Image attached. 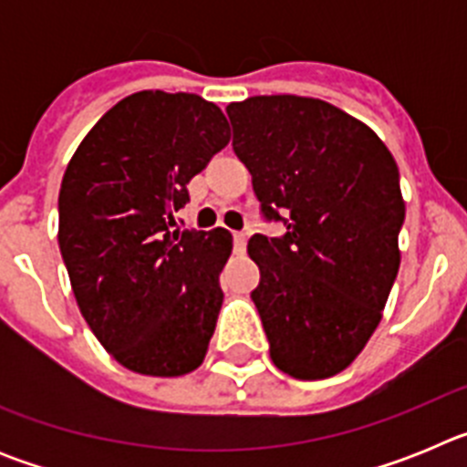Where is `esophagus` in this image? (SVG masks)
I'll use <instances>...</instances> for the list:
<instances>
[{
  "label": "esophagus",
  "instance_id": "34e87169",
  "mask_svg": "<svg viewBox=\"0 0 467 467\" xmlns=\"http://www.w3.org/2000/svg\"><path fill=\"white\" fill-rule=\"evenodd\" d=\"M245 234H243V231H234V247H236V253H243V250H245Z\"/></svg>",
  "mask_w": 467,
  "mask_h": 467
}]
</instances>
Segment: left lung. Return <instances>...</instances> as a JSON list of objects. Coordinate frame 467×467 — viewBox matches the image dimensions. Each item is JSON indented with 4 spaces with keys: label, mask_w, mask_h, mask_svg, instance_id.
Here are the masks:
<instances>
[{
    "label": "left lung",
    "mask_w": 467,
    "mask_h": 467,
    "mask_svg": "<svg viewBox=\"0 0 467 467\" xmlns=\"http://www.w3.org/2000/svg\"><path fill=\"white\" fill-rule=\"evenodd\" d=\"M226 114L264 222L285 224L247 241L271 360L327 379L365 348L398 275V163L372 128L316 98L254 95Z\"/></svg>",
    "instance_id": "1"
}]
</instances>
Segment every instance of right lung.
Returning a JSON list of instances; mask_svg holds the SVG:
<instances>
[{
    "label": "right lung",
    "mask_w": 467,
    "mask_h": 467,
    "mask_svg": "<svg viewBox=\"0 0 467 467\" xmlns=\"http://www.w3.org/2000/svg\"><path fill=\"white\" fill-rule=\"evenodd\" d=\"M231 140L217 105L140 90L90 128L57 196V243L88 327L114 360L182 377L205 358L231 234L172 231L189 180Z\"/></svg>",
    "instance_id": "right-lung-1"
}]
</instances>
